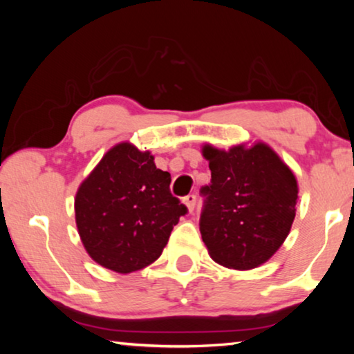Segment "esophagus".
I'll list each match as a JSON object with an SVG mask.
<instances>
[{"label":"esophagus","instance_id":"esophagus-1","mask_svg":"<svg viewBox=\"0 0 354 354\" xmlns=\"http://www.w3.org/2000/svg\"><path fill=\"white\" fill-rule=\"evenodd\" d=\"M183 201H184V205L187 206L189 212L194 211V209H195V203H196V196H195V195H187Z\"/></svg>","mask_w":354,"mask_h":354}]
</instances>
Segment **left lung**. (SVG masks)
<instances>
[{
	"mask_svg": "<svg viewBox=\"0 0 354 354\" xmlns=\"http://www.w3.org/2000/svg\"><path fill=\"white\" fill-rule=\"evenodd\" d=\"M211 169L200 231L220 266L251 270L277 253L295 218L298 183L283 159L263 142L220 149L206 143Z\"/></svg>",
	"mask_w": 354,
	"mask_h": 354,
	"instance_id": "1",
	"label": "left lung"
}]
</instances>
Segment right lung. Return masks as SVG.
Listing matches in <instances>:
<instances>
[{
  "instance_id": "right-lung-1",
  "label": "right lung",
  "mask_w": 354,
  "mask_h": 354,
  "mask_svg": "<svg viewBox=\"0 0 354 354\" xmlns=\"http://www.w3.org/2000/svg\"><path fill=\"white\" fill-rule=\"evenodd\" d=\"M170 181L149 151L129 142L112 147L76 192V226L88 256L123 274L158 259L187 212L170 194Z\"/></svg>"
}]
</instances>
